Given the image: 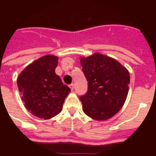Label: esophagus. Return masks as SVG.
Here are the masks:
<instances>
[{"instance_id": "obj_1", "label": "esophagus", "mask_w": 156, "mask_h": 156, "mask_svg": "<svg viewBox=\"0 0 156 156\" xmlns=\"http://www.w3.org/2000/svg\"><path fill=\"white\" fill-rule=\"evenodd\" d=\"M69 87H70V89H71L72 90H73V89H74V84H73V83H71V84L69 85Z\"/></svg>"}]
</instances>
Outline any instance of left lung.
I'll use <instances>...</instances> for the list:
<instances>
[{
  "instance_id": "obj_1",
  "label": "left lung",
  "mask_w": 156,
  "mask_h": 156,
  "mask_svg": "<svg viewBox=\"0 0 156 156\" xmlns=\"http://www.w3.org/2000/svg\"><path fill=\"white\" fill-rule=\"evenodd\" d=\"M88 89L80 97L87 115L106 120L121 109L128 94L129 74L115 59L99 53L80 58Z\"/></svg>"
}]
</instances>
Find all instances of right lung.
<instances>
[{"instance_id": "obj_1", "label": "right lung", "mask_w": 156, "mask_h": 156, "mask_svg": "<svg viewBox=\"0 0 156 156\" xmlns=\"http://www.w3.org/2000/svg\"><path fill=\"white\" fill-rule=\"evenodd\" d=\"M58 58L43 56L27 66L17 79L25 107L35 116L48 119L62 108L70 88L55 73Z\"/></svg>"}]
</instances>
